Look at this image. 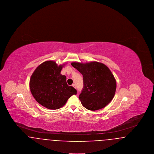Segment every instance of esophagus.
<instances>
[{
  "instance_id": "1",
  "label": "esophagus",
  "mask_w": 154,
  "mask_h": 154,
  "mask_svg": "<svg viewBox=\"0 0 154 154\" xmlns=\"http://www.w3.org/2000/svg\"><path fill=\"white\" fill-rule=\"evenodd\" d=\"M72 86L74 88H76V85H75V84H72Z\"/></svg>"
}]
</instances>
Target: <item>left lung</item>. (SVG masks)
<instances>
[{"label":"left lung","mask_w":154,"mask_h":154,"mask_svg":"<svg viewBox=\"0 0 154 154\" xmlns=\"http://www.w3.org/2000/svg\"><path fill=\"white\" fill-rule=\"evenodd\" d=\"M82 74L84 87L79 96L82 106L92 111L106 107L115 95L116 80L109 68L97 62L71 63Z\"/></svg>","instance_id":"8db88e82"}]
</instances>
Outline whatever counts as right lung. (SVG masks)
Listing matches in <instances>:
<instances>
[{"label":"right lung","instance_id":"1","mask_svg":"<svg viewBox=\"0 0 154 154\" xmlns=\"http://www.w3.org/2000/svg\"><path fill=\"white\" fill-rule=\"evenodd\" d=\"M64 65L58 66L52 60L45 61L37 67L31 75L30 92L37 102L50 110L59 109L69 98L77 94V90L66 82L60 74Z\"/></svg>","mask_w":154,"mask_h":154}]
</instances>
